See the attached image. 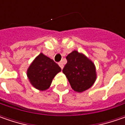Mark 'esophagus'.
<instances>
[{
  "mask_svg": "<svg viewBox=\"0 0 125 125\" xmlns=\"http://www.w3.org/2000/svg\"><path fill=\"white\" fill-rule=\"evenodd\" d=\"M59 66L60 67V68L62 70L63 67H64V63H63V62H59Z\"/></svg>",
  "mask_w": 125,
  "mask_h": 125,
  "instance_id": "obj_1",
  "label": "esophagus"
}]
</instances>
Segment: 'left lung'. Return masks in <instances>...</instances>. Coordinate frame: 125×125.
Wrapping results in <instances>:
<instances>
[{"mask_svg":"<svg viewBox=\"0 0 125 125\" xmlns=\"http://www.w3.org/2000/svg\"><path fill=\"white\" fill-rule=\"evenodd\" d=\"M67 62L62 70L72 88L82 93L93 86L97 79L94 62L82 53L73 51L66 57Z\"/></svg>","mask_w":125,"mask_h":125,"instance_id":"1","label":"left lung"}]
</instances>
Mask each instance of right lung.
Returning a JSON list of instances; mask_svg holds the SVG:
<instances>
[{
  "instance_id": "obj_1",
  "label": "right lung",
  "mask_w": 125,
  "mask_h": 125,
  "mask_svg": "<svg viewBox=\"0 0 125 125\" xmlns=\"http://www.w3.org/2000/svg\"><path fill=\"white\" fill-rule=\"evenodd\" d=\"M61 68L50 58L40 53L33 60L27 70V76L30 83L40 91L49 88L55 75Z\"/></svg>"
}]
</instances>
